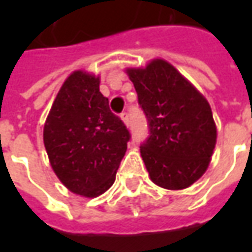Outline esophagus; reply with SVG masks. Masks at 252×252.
Here are the masks:
<instances>
[{
	"label": "esophagus",
	"mask_w": 252,
	"mask_h": 252,
	"mask_svg": "<svg viewBox=\"0 0 252 252\" xmlns=\"http://www.w3.org/2000/svg\"><path fill=\"white\" fill-rule=\"evenodd\" d=\"M120 117H121V120L124 121V124H126V126L129 124V116H128L126 112H123V113L120 115Z\"/></svg>",
	"instance_id": "34e87169"
}]
</instances>
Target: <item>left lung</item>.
I'll return each mask as SVG.
<instances>
[{"mask_svg": "<svg viewBox=\"0 0 252 252\" xmlns=\"http://www.w3.org/2000/svg\"><path fill=\"white\" fill-rule=\"evenodd\" d=\"M150 135L140 154L151 181L160 188H189L208 169L216 126L205 97L162 59L128 68Z\"/></svg>", "mask_w": 252, "mask_h": 252, "instance_id": "left-lung-1", "label": "left lung"}]
</instances>
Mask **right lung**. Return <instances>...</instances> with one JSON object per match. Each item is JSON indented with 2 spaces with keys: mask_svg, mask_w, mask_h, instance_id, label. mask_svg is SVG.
Returning <instances> with one entry per match:
<instances>
[{
  "mask_svg": "<svg viewBox=\"0 0 252 252\" xmlns=\"http://www.w3.org/2000/svg\"><path fill=\"white\" fill-rule=\"evenodd\" d=\"M43 139L63 185L97 197L113 185L131 133L99 92V78L74 71L52 104Z\"/></svg>",
  "mask_w": 252,
  "mask_h": 252,
  "instance_id": "1",
  "label": "right lung"
}]
</instances>
